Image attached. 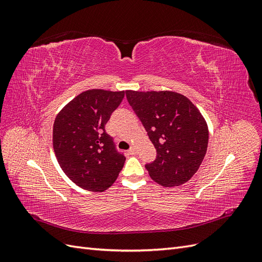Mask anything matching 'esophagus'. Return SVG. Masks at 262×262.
Segmentation results:
<instances>
[{"mask_svg":"<svg viewBox=\"0 0 262 262\" xmlns=\"http://www.w3.org/2000/svg\"><path fill=\"white\" fill-rule=\"evenodd\" d=\"M137 152H138V149H137V147H136V146H131V147H130V149H129V153H130L131 155L137 154Z\"/></svg>","mask_w":262,"mask_h":262,"instance_id":"1","label":"esophagus"}]
</instances>
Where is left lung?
Listing matches in <instances>:
<instances>
[{
	"label": "left lung",
	"mask_w": 262,
	"mask_h": 262,
	"mask_svg": "<svg viewBox=\"0 0 262 262\" xmlns=\"http://www.w3.org/2000/svg\"><path fill=\"white\" fill-rule=\"evenodd\" d=\"M125 95L156 148L155 161L145 165L150 178L164 187L184 185L199 169L208 149V124L199 109L175 92Z\"/></svg>",
	"instance_id": "1"
}]
</instances>
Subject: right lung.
<instances>
[{
    "label": "right lung",
    "instance_id": "add662e5",
    "mask_svg": "<svg viewBox=\"0 0 262 262\" xmlns=\"http://www.w3.org/2000/svg\"><path fill=\"white\" fill-rule=\"evenodd\" d=\"M124 92H83L58 114L53 124V148L62 170L75 185L102 192L116 181L125 157L105 131Z\"/></svg>",
    "mask_w": 262,
    "mask_h": 262
}]
</instances>
